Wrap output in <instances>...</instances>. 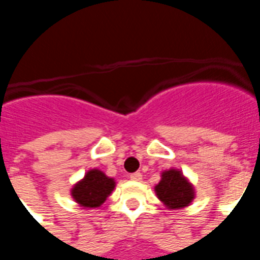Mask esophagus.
<instances>
[{"label":"esophagus","instance_id":"obj_1","mask_svg":"<svg viewBox=\"0 0 260 260\" xmlns=\"http://www.w3.org/2000/svg\"><path fill=\"white\" fill-rule=\"evenodd\" d=\"M129 178L132 181H142V174L141 173H134L129 175Z\"/></svg>","mask_w":260,"mask_h":260}]
</instances>
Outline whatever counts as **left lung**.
I'll return each mask as SVG.
<instances>
[{
	"instance_id": "8db88e82",
	"label": "left lung",
	"mask_w": 260,
	"mask_h": 260,
	"mask_svg": "<svg viewBox=\"0 0 260 260\" xmlns=\"http://www.w3.org/2000/svg\"><path fill=\"white\" fill-rule=\"evenodd\" d=\"M156 195L169 209H184L195 198V189L180 170L171 169L161 173V180L154 186Z\"/></svg>"
}]
</instances>
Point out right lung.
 Here are the masks:
<instances>
[{"mask_svg": "<svg viewBox=\"0 0 260 260\" xmlns=\"http://www.w3.org/2000/svg\"><path fill=\"white\" fill-rule=\"evenodd\" d=\"M115 186L114 178H110L100 170H89L83 180L76 182L71 189L74 201L82 207L93 209L104 203Z\"/></svg>", "mask_w": 260, "mask_h": 260, "instance_id": "right-lung-1", "label": "right lung"}]
</instances>
